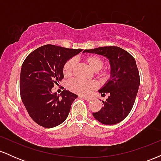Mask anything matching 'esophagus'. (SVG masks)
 I'll list each match as a JSON object with an SVG mask.
<instances>
[{
  "mask_svg": "<svg viewBox=\"0 0 161 161\" xmlns=\"http://www.w3.org/2000/svg\"><path fill=\"white\" fill-rule=\"evenodd\" d=\"M79 97H82V98H83V99H85V100H86V101H92V98H91V97H86V96H79Z\"/></svg>",
  "mask_w": 161,
  "mask_h": 161,
  "instance_id": "34e87169",
  "label": "esophagus"
}]
</instances>
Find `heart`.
Returning a JSON list of instances; mask_svg holds the SVG:
<instances>
[{"instance_id":"heart-1","label":"heart","mask_w":161,"mask_h":161,"mask_svg":"<svg viewBox=\"0 0 161 161\" xmlns=\"http://www.w3.org/2000/svg\"><path fill=\"white\" fill-rule=\"evenodd\" d=\"M85 61L92 68L94 71H99V75L102 78H108V73L106 71L101 70L104 66V62L103 59L98 56L91 55L85 58ZM75 66V60L74 59H70L67 60L63 67V73L65 77H69L73 75ZM97 87V82L95 81H83L80 79H73L68 83V88L75 93L79 95H86L89 94L92 90L95 89Z\"/></svg>"}]
</instances>
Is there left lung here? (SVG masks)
<instances>
[{
    "label": "left lung",
    "instance_id": "left-lung-1",
    "mask_svg": "<svg viewBox=\"0 0 161 161\" xmlns=\"http://www.w3.org/2000/svg\"><path fill=\"white\" fill-rule=\"evenodd\" d=\"M84 53L102 55L110 64V78L99 92L102 96L108 94V98L94 117L105 125H114L129 115L133 107L140 84L139 73L136 60L121 47L116 46L100 47L85 50Z\"/></svg>",
    "mask_w": 161,
    "mask_h": 161
}]
</instances>
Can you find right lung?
<instances>
[{
    "instance_id": "1",
    "label": "right lung",
    "mask_w": 161,
    "mask_h": 161,
    "mask_svg": "<svg viewBox=\"0 0 161 161\" xmlns=\"http://www.w3.org/2000/svg\"><path fill=\"white\" fill-rule=\"evenodd\" d=\"M82 51L47 45L35 50L24 60L20 73V96L28 114L39 125L53 128L67 118L78 95L66 89L59 95L51 89L64 79L65 63Z\"/></svg>"
}]
</instances>
